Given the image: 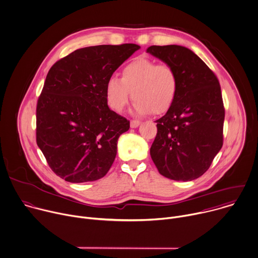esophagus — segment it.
<instances>
[{
  "label": "esophagus",
  "instance_id": "obj_1",
  "mask_svg": "<svg viewBox=\"0 0 258 258\" xmlns=\"http://www.w3.org/2000/svg\"><path fill=\"white\" fill-rule=\"evenodd\" d=\"M140 124H141V122H140V121H137V120H132V121L130 122L131 128H137Z\"/></svg>",
  "mask_w": 258,
  "mask_h": 258
}]
</instances>
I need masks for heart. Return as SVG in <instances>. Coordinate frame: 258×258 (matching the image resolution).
<instances>
[{
    "label": "heart",
    "instance_id": "obj_1",
    "mask_svg": "<svg viewBox=\"0 0 258 258\" xmlns=\"http://www.w3.org/2000/svg\"><path fill=\"white\" fill-rule=\"evenodd\" d=\"M178 90L177 76L166 63L137 57L121 71V79L110 77L105 86V98L110 109L125 110L132 97L134 112L138 115L166 113L173 105Z\"/></svg>",
    "mask_w": 258,
    "mask_h": 258
}]
</instances>
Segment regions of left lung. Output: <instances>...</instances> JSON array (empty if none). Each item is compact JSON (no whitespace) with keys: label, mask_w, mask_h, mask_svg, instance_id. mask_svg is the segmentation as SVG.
Listing matches in <instances>:
<instances>
[{"label":"left lung","mask_w":258,"mask_h":258,"mask_svg":"<svg viewBox=\"0 0 258 258\" xmlns=\"http://www.w3.org/2000/svg\"><path fill=\"white\" fill-rule=\"evenodd\" d=\"M146 51L170 66L178 81L172 107L155 121L151 158L167 178L196 179L209 169L223 145L225 109L219 81L186 47L152 45Z\"/></svg>","instance_id":"left-lung-1"}]
</instances>
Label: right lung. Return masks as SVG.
Wrapping results in <instances>:
<instances>
[{
  "instance_id": "1",
  "label": "right lung",
  "mask_w": 258,
  "mask_h": 258,
  "mask_svg": "<svg viewBox=\"0 0 258 258\" xmlns=\"http://www.w3.org/2000/svg\"><path fill=\"white\" fill-rule=\"evenodd\" d=\"M139 45L75 50L49 70L36 108V142L52 171L70 182L102 178L130 122L110 110L105 86Z\"/></svg>"
}]
</instances>
